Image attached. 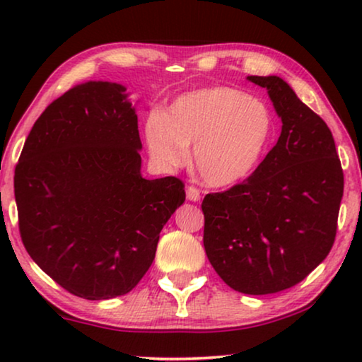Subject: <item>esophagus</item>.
Returning <instances> with one entry per match:
<instances>
[{
	"label": "esophagus",
	"mask_w": 362,
	"mask_h": 362,
	"mask_svg": "<svg viewBox=\"0 0 362 362\" xmlns=\"http://www.w3.org/2000/svg\"><path fill=\"white\" fill-rule=\"evenodd\" d=\"M186 196H187V199H189V201L196 202V201L201 199V191L194 186H187L186 187Z\"/></svg>",
	"instance_id": "esophagus-1"
}]
</instances>
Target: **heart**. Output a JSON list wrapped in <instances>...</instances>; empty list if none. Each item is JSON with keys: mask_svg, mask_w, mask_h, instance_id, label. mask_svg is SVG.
I'll list each match as a JSON object with an SVG mask.
<instances>
[{"mask_svg": "<svg viewBox=\"0 0 362 362\" xmlns=\"http://www.w3.org/2000/svg\"><path fill=\"white\" fill-rule=\"evenodd\" d=\"M274 135V117L264 102L232 87L214 86L182 93L166 113L145 120L151 160L175 171L189 160L207 186H232L249 177Z\"/></svg>", "mask_w": 362, "mask_h": 362, "instance_id": "heart-1", "label": "heart"}]
</instances>
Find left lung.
Returning <instances> with one entry per match:
<instances>
[{
    "instance_id": "obj_1",
    "label": "left lung",
    "mask_w": 362,
    "mask_h": 362,
    "mask_svg": "<svg viewBox=\"0 0 362 362\" xmlns=\"http://www.w3.org/2000/svg\"><path fill=\"white\" fill-rule=\"evenodd\" d=\"M267 88L281 133L244 182L202 201L204 249L217 275L247 295L300 284L329 254L344 176L323 118L276 76H249Z\"/></svg>"
}]
</instances>
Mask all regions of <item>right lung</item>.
I'll return each mask as SVG.
<instances>
[{"label": "right lung", "mask_w": 362, "mask_h": 362, "mask_svg": "<svg viewBox=\"0 0 362 362\" xmlns=\"http://www.w3.org/2000/svg\"><path fill=\"white\" fill-rule=\"evenodd\" d=\"M125 90L102 81L67 90L34 123L14 170L28 254L86 300L135 288L186 199L177 177L141 176L138 117Z\"/></svg>", "instance_id": "add662e5"}]
</instances>
